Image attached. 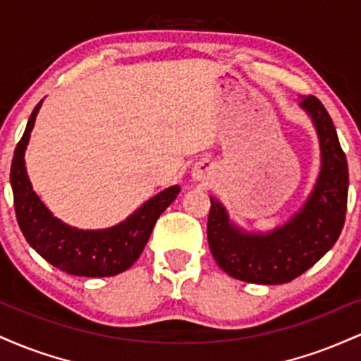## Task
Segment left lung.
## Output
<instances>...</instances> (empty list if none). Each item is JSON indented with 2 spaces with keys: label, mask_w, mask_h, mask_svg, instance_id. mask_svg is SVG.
<instances>
[{
  "label": "left lung",
  "mask_w": 361,
  "mask_h": 361,
  "mask_svg": "<svg viewBox=\"0 0 361 361\" xmlns=\"http://www.w3.org/2000/svg\"><path fill=\"white\" fill-rule=\"evenodd\" d=\"M300 106L312 117L322 156L316 188L300 212L270 234H250L234 227L221 202L210 198L207 239L217 264L233 279L261 285L292 281L333 247L345 226L346 154L324 105L309 94Z\"/></svg>",
  "instance_id": "1"
}]
</instances>
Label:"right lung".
<instances>
[{"mask_svg": "<svg viewBox=\"0 0 361 361\" xmlns=\"http://www.w3.org/2000/svg\"><path fill=\"white\" fill-rule=\"evenodd\" d=\"M40 105L42 102L32 111L22 139L16 144L10 173L16 221L25 239L45 261L69 275L114 276L126 271L144 251L152 227L180 193V186H169L157 193L127 221L110 229L80 231L66 226L40 202L25 169V147Z\"/></svg>", "mask_w": 361, "mask_h": 361, "instance_id": "obj_1", "label": "right lung"}]
</instances>
